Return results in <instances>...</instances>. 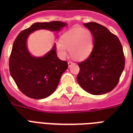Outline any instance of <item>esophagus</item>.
Here are the masks:
<instances>
[{
  "label": "esophagus",
  "instance_id": "1",
  "mask_svg": "<svg viewBox=\"0 0 133 133\" xmlns=\"http://www.w3.org/2000/svg\"><path fill=\"white\" fill-rule=\"evenodd\" d=\"M68 65H69V67H70L71 65H72L73 63H73L72 61H69L68 62Z\"/></svg>",
  "mask_w": 133,
  "mask_h": 133
}]
</instances>
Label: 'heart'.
I'll use <instances>...</instances> for the list:
<instances>
[{
  "label": "heart",
  "mask_w": 133,
  "mask_h": 133,
  "mask_svg": "<svg viewBox=\"0 0 133 133\" xmlns=\"http://www.w3.org/2000/svg\"><path fill=\"white\" fill-rule=\"evenodd\" d=\"M93 45V37L90 31L81 28H74L65 32L61 41L56 43V48L61 56H65L67 50L76 60H83L90 54Z\"/></svg>",
  "instance_id": "1"
}]
</instances>
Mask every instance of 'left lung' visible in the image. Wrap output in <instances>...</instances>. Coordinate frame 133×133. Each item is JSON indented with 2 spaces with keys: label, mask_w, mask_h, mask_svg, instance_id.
Returning <instances> with one entry per match:
<instances>
[{
  "label": "left lung",
  "mask_w": 133,
  "mask_h": 133,
  "mask_svg": "<svg viewBox=\"0 0 133 133\" xmlns=\"http://www.w3.org/2000/svg\"><path fill=\"white\" fill-rule=\"evenodd\" d=\"M83 25L92 33L95 43L88 57L78 63L77 81L91 95H103L119 81L125 66L123 48L117 36L104 26L95 22Z\"/></svg>",
  "instance_id": "obj_1"
}]
</instances>
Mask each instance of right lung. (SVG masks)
I'll list each match as a JSON object with an SVG mask.
<instances>
[{"mask_svg":"<svg viewBox=\"0 0 133 133\" xmlns=\"http://www.w3.org/2000/svg\"><path fill=\"white\" fill-rule=\"evenodd\" d=\"M65 26L66 23L61 21L36 23L16 38L9 56V72L18 89L27 97L35 99L49 97L68 67L67 61L57 57L55 45L44 56H32L26 45L29 34L41 29L59 31Z\"/></svg>","mask_w":133,"mask_h":133,"instance_id":"obj_1","label":"right lung"}]
</instances>
